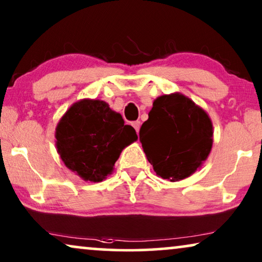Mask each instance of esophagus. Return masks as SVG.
<instances>
[{
  "mask_svg": "<svg viewBox=\"0 0 262 262\" xmlns=\"http://www.w3.org/2000/svg\"><path fill=\"white\" fill-rule=\"evenodd\" d=\"M132 125H133L135 130H137V133L139 134V130H140V125H141L140 121H134V122H132Z\"/></svg>",
  "mask_w": 262,
  "mask_h": 262,
  "instance_id": "1",
  "label": "esophagus"
}]
</instances>
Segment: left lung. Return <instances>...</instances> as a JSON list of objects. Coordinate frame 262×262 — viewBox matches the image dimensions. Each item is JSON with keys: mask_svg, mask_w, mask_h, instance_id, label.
<instances>
[{"mask_svg": "<svg viewBox=\"0 0 262 262\" xmlns=\"http://www.w3.org/2000/svg\"><path fill=\"white\" fill-rule=\"evenodd\" d=\"M139 137L157 175L175 182L189 177L207 159L213 127L206 111L188 97L172 93L153 102Z\"/></svg>", "mask_w": 262, "mask_h": 262, "instance_id": "1", "label": "left lung"}]
</instances>
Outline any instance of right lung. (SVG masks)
Returning a JSON list of instances; mask_svg holds the SVG:
<instances>
[{
	"mask_svg": "<svg viewBox=\"0 0 262 262\" xmlns=\"http://www.w3.org/2000/svg\"><path fill=\"white\" fill-rule=\"evenodd\" d=\"M55 137L64 165L91 182L110 175L122 149L138 140L135 129L98 99L73 104L58 122Z\"/></svg>",
	"mask_w": 262,
	"mask_h": 262,
	"instance_id": "obj_1",
	"label": "right lung"
}]
</instances>
